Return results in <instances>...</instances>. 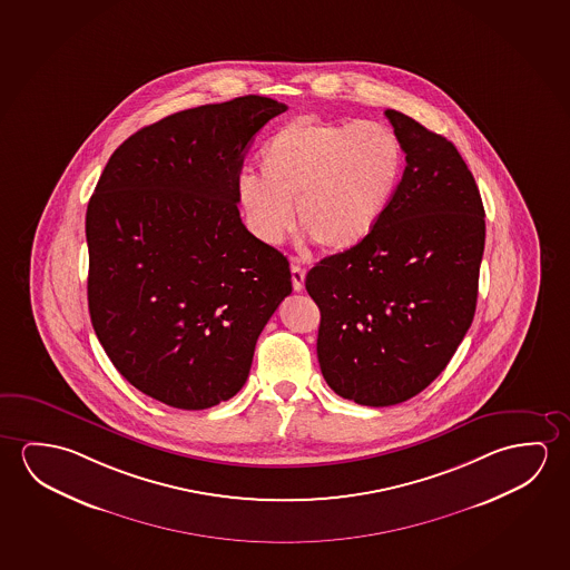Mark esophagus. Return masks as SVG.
Instances as JSON below:
<instances>
[{"label":"esophagus","instance_id":"obj_1","mask_svg":"<svg viewBox=\"0 0 570 570\" xmlns=\"http://www.w3.org/2000/svg\"><path fill=\"white\" fill-rule=\"evenodd\" d=\"M304 281H306V271L298 264H292V284H294L296 292L304 289Z\"/></svg>","mask_w":570,"mask_h":570}]
</instances>
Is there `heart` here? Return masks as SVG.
Listing matches in <instances>:
<instances>
[{
    "label": "heart",
    "mask_w": 570,
    "mask_h": 570,
    "mask_svg": "<svg viewBox=\"0 0 570 570\" xmlns=\"http://www.w3.org/2000/svg\"><path fill=\"white\" fill-rule=\"evenodd\" d=\"M261 176L238 177L246 225L281 245L294 225L325 250H347L377 228L403 179L404 151L385 124L296 118L272 134L258 156Z\"/></svg>",
    "instance_id": "heart-1"
}]
</instances>
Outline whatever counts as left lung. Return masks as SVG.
Instances as JSON below:
<instances>
[{
  "instance_id": "1",
  "label": "left lung",
  "mask_w": 570,
  "mask_h": 570,
  "mask_svg": "<svg viewBox=\"0 0 570 570\" xmlns=\"http://www.w3.org/2000/svg\"><path fill=\"white\" fill-rule=\"evenodd\" d=\"M385 116L406 154L393 203L365 240L306 276L325 383L365 406L404 403L446 368L472 325L485 245L480 189L454 144Z\"/></svg>"
}]
</instances>
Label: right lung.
Instances as JSON below:
<instances>
[{"label": "right lung", "instance_id": "obj_1", "mask_svg": "<svg viewBox=\"0 0 570 570\" xmlns=\"http://www.w3.org/2000/svg\"><path fill=\"white\" fill-rule=\"evenodd\" d=\"M286 108L248 95L167 116L116 149L88 202L90 322L120 375L159 403L235 396L292 294L286 256L237 207L246 149Z\"/></svg>", "mask_w": 570, "mask_h": 570}]
</instances>
